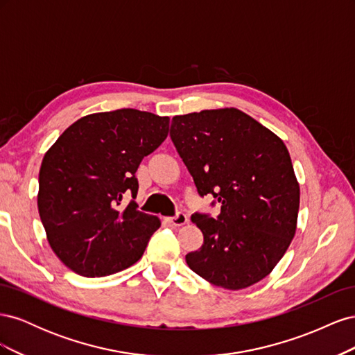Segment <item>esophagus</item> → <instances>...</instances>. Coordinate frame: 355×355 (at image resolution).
<instances>
[{
  "instance_id": "obj_1",
  "label": "esophagus",
  "mask_w": 355,
  "mask_h": 355,
  "mask_svg": "<svg viewBox=\"0 0 355 355\" xmlns=\"http://www.w3.org/2000/svg\"><path fill=\"white\" fill-rule=\"evenodd\" d=\"M167 222L173 225V227H182V225L188 223V216L184 211H178L173 218H167Z\"/></svg>"
}]
</instances>
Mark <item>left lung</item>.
<instances>
[{
	"label": "left lung",
	"instance_id": "8db88e82",
	"mask_svg": "<svg viewBox=\"0 0 355 355\" xmlns=\"http://www.w3.org/2000/svg\"><path fill=\"white\" fill-rule=\"evenodd\" d=\"M170 137L200 197L220 206L216 218L191 216L204 241L185 256L188 266L228 290L261 282L296 231L299 185L286 145L235 108L176 115Z\"/></svg>",
	"mask_w": 355,
	"mask_h": 355
}]
</instances>
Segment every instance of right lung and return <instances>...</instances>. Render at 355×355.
Here are the masks:
<instances>
[{
    "label": "right lung",
    "mask_w": 355,
    "mask_h": 355,
    "mask_svg": "<svg viewBox=\"0 0 355 355\" xmlns=\"http://www.w3.org/2000/svg\"><path fill=\"white\" fill-rule=\"evenodd\" d=\"M168 116L123 108L90 114L42 158L38 211L69 270L105 277L141 259L159 219L137 210L136 170L168 135Z\"/></svg>",
    "instance_id": "obj_1"
}]
</instances>
